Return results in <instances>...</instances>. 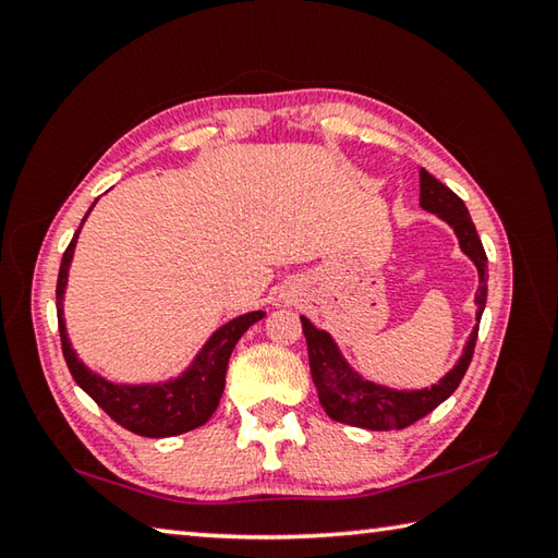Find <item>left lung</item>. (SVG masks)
<instances>
[{
	"label": "left lung",
	"mask_w": 558,
	"mask_h": 558,
	"mask_svg": "<svg viewBox=\"0 0 558 558\" xmlns=\"http://www.w3.org/2000/svg\"><path fill=\"white\" fill-rule=\"evenodd\" d=\"M420 206L424 210L436 213L438 218H444L450 228L456 230L460 248L472 258V264L477 266V326L472 328L468 345L462 350V357L441 381L422 390H393L364 381L360 374H354L348 362L342 360L333 338H330L326 330H318L316 326H312L310 318L300 316L302 333L306 338V350H310V369L318 393V402H322V408L326 410L330 420L350 426H362V429L372 432L405 429V426L426 417V414L441 405V402L453 393L460 386L462 376L468 372L472 354H475L480 318L484 312V304H487V254H484L475 222H472L462 198L450 192L446 184L438 182L436 177H432L426 170H420Z\"/></svg>",
	"instance_id": "obj_1"
}]
</instances>
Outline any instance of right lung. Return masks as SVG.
<instances>
[{
	"label": "right lung",
	"mask_w": 558,
	"mask_h": 558,
	"mask_svg": "<svg viewBox=\"0 0 558 558\" xmlns=\"http://www.w3.org/2000/svg\"><path fill=\"white\" fill-rule=\"evenodd\" d=\"M78 232L81 228L76 230L74 240H71L66 246V252L62 256V266H59V278H57L59 338H62V352H64L69 372L74 376V381L86 390V393L96 400L117 424L138 436L165 438V436L192 432L196 426L206 424L222 398L225 374H228V362L236 340L244 336V330L248 326L260 322L266 314L252 312V314L232 318L230 324H225L220 330L213 333V338L206 342L204 350L196 354L192 366H189L180 378H174V381L158 384V386H117V384L105 381V378L93 374L90 369L83 366V362H78L76 352L71 350V342L66 338V326L62 316L69 264H71V256H74Z\"/></svg>",
	"instance_id": "right-lung-1"
}]
</instances>
